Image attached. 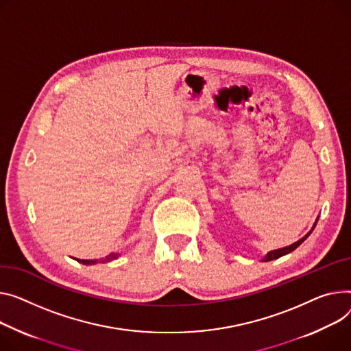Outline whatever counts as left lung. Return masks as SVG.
Returning <instances> with one entry per match:
<instances>
[{
    "label": "left lung",
    "instance_id": "1",
    "mask_svg": "<svg viewBox=\"0 0 351 351\" xmlns=\"http://www.w3.org/2000/svg\"><path fill=\"white\" fill-rule=\"evenodd\" d=\"M317 220H319V217L316 219V221H315V224L312 226V228L308 231V234H305L303 236L300 240H298V241H295L293 244H291V245H288V247H284V248H278V250H272V251H269V252H267L265 254V256L263 258V261L264 263H267V261H272V260H276V258H279V256H284V255H287V254H289V252H292L293 250H296L303 241H305L311 234H312V231L315 230V227H316V223H317Z\"/></svg>",
    "mask_w": 351,
    "mask_h": 351
}]
</instances>
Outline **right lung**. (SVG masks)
<instances>
[{"instance_id":"1","label":"right lung","mask_w":351,"mask_h":351,"mask_svg":"<svg viewBox=\"0 0 351 351\" xmlns=\"http://www.w3.org/2000/svg\"><path fill=\"white\" fill-rule=\"evenodd\" d=\"M120 255H121L120 252H111L110 255L106 256V258H101V260H79V258H77V261L82 263V264H84V265H95V264H97V263H108V261L117 260Z\"/></svg>"}]
</instances>
